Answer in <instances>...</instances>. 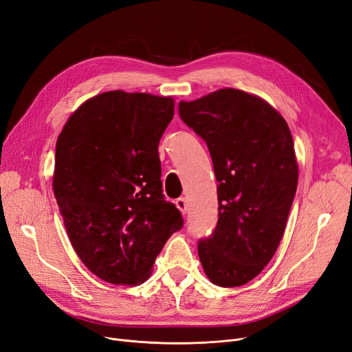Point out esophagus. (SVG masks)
I'll list each match as a JSON object with an SVG mask.
<instances>
[{
	"label": "esophagus",
	"mask_w": 352,
	"mask_h": 352,
	"mask_svg": "<svg viewBox=\"0 0 352 352\" xmlns=\"http://www.w3.org/2000/svg\"><path fill=\"white\" fill-rule=\"evenodd\" d=\"M175 206L178 207V210H179L182 214H186L187 210H188V203H187V200H186L184 197H179L178 200L175 201Z\"/></svg>",
	"instance_id": "1"
}]
</instances>
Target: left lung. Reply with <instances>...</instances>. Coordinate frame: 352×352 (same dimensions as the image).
<instances>
[{
  "label": "left lung",
  "instance_id": "left-lung-1",
  "mask_svg": "<svg viewBox=\"0 0 352 352\" xmlns=\"http://www.w3.org/2000/svg\"><path fill=\"white\" fill-rule=\"evenodd\" d=\"M178 113L206 141L219 182V220L198 241L200 262L214 285L241 286L283 237L298 187L292 135L267 102L230 87L179 102Z\"/></svg>",
  "mask_w": 352,
  "mask_h": 352
}]
</instances>
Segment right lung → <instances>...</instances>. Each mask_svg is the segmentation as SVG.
Masks as SVG:
<instances>
[{"label":"right lung","mask_w":352,"mask_h":352,"mask_svg":"<svg viewBox=\"0 0 352 352\" xmlns=\"http://www.w3.org/2000/svg\"><path fill=\"white\" fill-rule=\"evenodd\" d=\"M173 116V98L104 91L58 135L54 197L73 249L104 282L144 283L184 224L161 182L158 144Z\"/></svg>","instance_id":"right-lung-1"}]
</instances>
